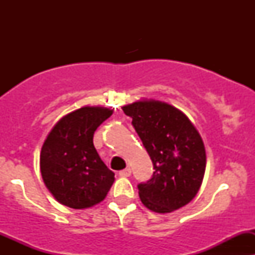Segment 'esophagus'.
<instances>
[{
    "label": "esophagus",
    "instance_id": "34e87169",
    "mask_svg": "<svg viewBox=\"0 0 255 255\" xmlns=\"http://www.w3.org/2000/svg\"><path fill=\"white\" fill-rule=\"evenodd\" d=\"M130 174H132V170H130L129 168H126V169H123V170L120 171V176H122V177L129 176Z\"/></svg>",
    "mask_w": 255,
    "mask_h": 255
}]
</instances>
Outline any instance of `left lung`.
Instances as JSON below:
<instances>
[{
    "label": "left lung",
    "mask_w": 255,
    "mask_h": 255,
    "mask_svg": "<svg viewBox=\"0 0 255 255\" xmlns=\"http://www.w3.org/2000/svg\"><path fill=\"white\" fill-rule=\"evenodd\" d=\"M154 166L151 179L138 184L143 205L158 213L189 204L199 191L206 169V151L199 132L181 111L159 101L123 107Z\"/></svg>",
    "instance_id": "1"
}]
</instances>
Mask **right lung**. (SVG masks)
I'll use <instances>...</instances> for the list:
<instances>
[{
	"label": "right lung",
	"instance_id": "add662e5",
	"mask_svg": "<svg viewBox=\"0 0 255 255\" xmlns=\"http://www.w3.org/2000/svg\"><path fill=\"white\" fill-rule=\"evenodd\" d=\"M112 115L104 107H82L61 118L42 146L40 171L49 191L65 206L81 210L99 204L115 181L101 160L94 133Z\"/></svg>",
	"mask_w": 255,
	"mask_h": 255
}]
</instances>
